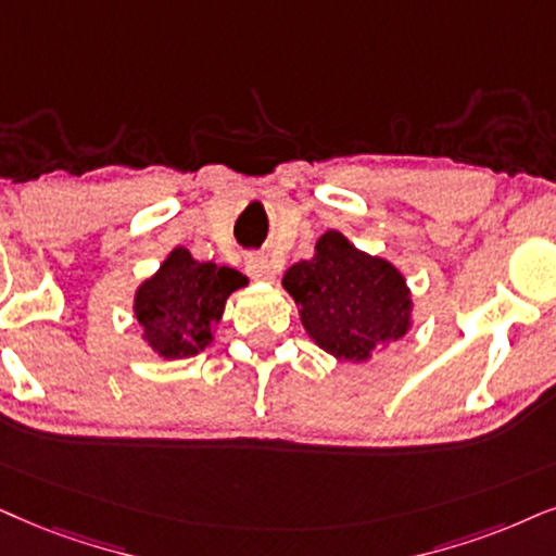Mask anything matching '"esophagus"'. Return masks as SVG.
<instances>
[{"mask_svg":"<svg viewBox=\"0 0 556 556\" xmlns=\"http://www.w3.org/2000/svg\"><path fill=\"white\" fill-rule=\"evenodd\" d=\"M245 271H249L251 279H258V282H269L274 274H277V266H274L269 256L249 254V256H245Z\"/></svg>","mask_w":556,"mask_h":556,"instance_id":"obj_1","label":"esophagus"}]
</instances>
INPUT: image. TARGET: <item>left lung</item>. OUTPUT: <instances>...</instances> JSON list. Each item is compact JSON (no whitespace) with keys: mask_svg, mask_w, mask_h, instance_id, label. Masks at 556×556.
Instances as JSON below:
<instances>
[{"mask_svg":"<svg viewBox=\"0 0 556 556\" xmlns=\"http://www.w3.org/2000/svg\"><path fill=\"white\" fill-rule=\"evenodd\" d=\"M300 320L323 351L343 362H367L371 351L410 328V292L384 258L354 249L339 230L315 243V256L292 264L282 279Z\"/></svg>","mask_w":556,"mask_h":556,"instance_id":"obj_1","label":"left lung"}]
</instances>
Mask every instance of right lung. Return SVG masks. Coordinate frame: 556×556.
Wrapping results in <instances>:
<instances>
[{
  "instance_id": "right-lung-1",
  "label": "right lung",
  "mask_w": 556,
  "mask_h": 556,
  "mask_svg": "<svg viewBox=\"0 0 556 556\" xmlns=\"http://www.w3.org/2000/svg\"><path fill=\"white\" fill-rule=\"evenodd\" d=\"M245 282L230 266L194 262L187 249H174L136 292L143 339L164 359L194 356L213 341V326L223 318L228 294Z\"/></svg>"
}]
</instances>
